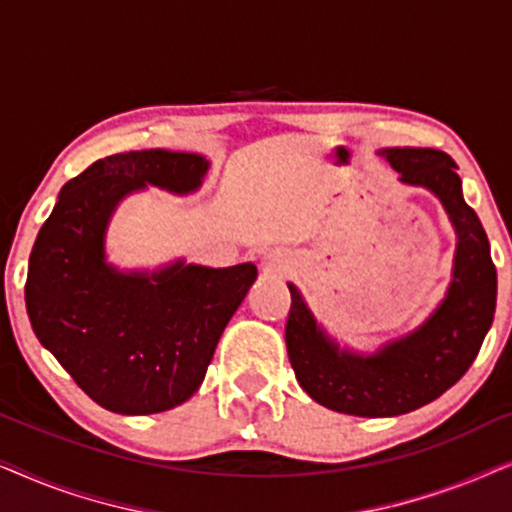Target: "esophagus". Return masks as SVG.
<instances>
[{
    "instance_id": "34e87169",
    "label": "esophagus",
    "mask_w": 512,
    "mask_h": 512,
    "mask_svg": "<svg viewBox=\"0 0 512 512\" xmlns=\"http://www.w3.org/2000/svg\"><path fill=\"white\" fill-rule=\"evenodd\" d=\"M289 270V258H286L282 251H270L263 258V272L270 277H282L284 272Z\"/></svg>"
}]
</instances>
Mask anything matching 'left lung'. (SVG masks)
<instances>
[{"label":"left lung","mask_w":512,"mask_h":512,"mask_svg":"<svg viewBox=\"0 0 512 512\" xmlns=\"http://www.w3.org/2000/svg\"><path fill=\"white\" fill-rule=\"evenodd\" d=\"M403 184L422 186L443 202L457 233L452 282L431 317L375 354L340 349L289 284L286 349L300 387L314 401L356 417L405 415L436 401L478 356L494 321L496 268L478 214L461 193L457 163L438 149H384Z\"/></svg>","instance_id":"8db88e82"}]
</instances>
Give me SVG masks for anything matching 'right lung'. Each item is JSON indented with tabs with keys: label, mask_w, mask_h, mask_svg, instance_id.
Listing matches in <instances>:
<instances>
[{
	"label": "right lung",
	"mask_w": 512,
	"mask_h": 512,
	"mask_svg": "<svg viewBox=\"0 0 512 512\" xmlns=\"http://www.w3.org/2000/svg\"><path fill=\"white\" fill-rule=\"evenodd\" d=\"M209 170L200 153H116L69 179L41 226L25 282L41 345L97 405L153 415L188 401L216 342L256 282V265L174 261L153 272L107 263L104 237L125 195L158 186L186 195Z\"/></svg>",
	"instance_id": "1"
}]
</instances>
